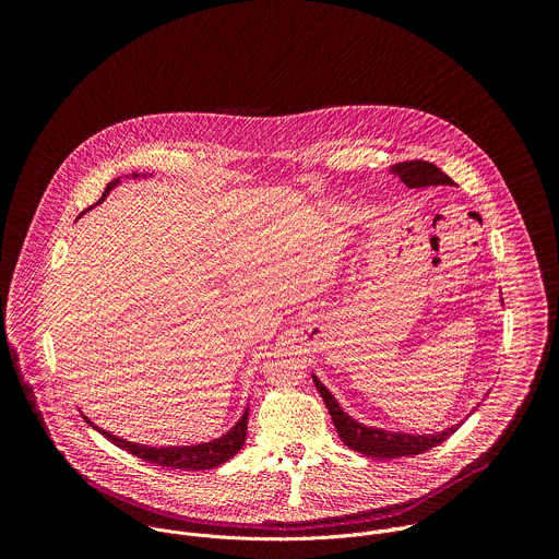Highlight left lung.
<instances>
[{
	"label": "left lung",
	"mask_w": 559,
	"mask_h": 559,
	"mask_svg": "<svg viewBox=\"0 0 559 559\" xmlns=\"http://www.w3.org/2000/svg\"><path fill=\"white\" fill-rule=\"evenodd\" d=\"M391 175H395L401 179L407 188H429V186H453V181L433 164L429 162H405V164H395L391 166ZM313 384L316 389L321 391L323 401L330 409V416L334 420V427L341 436V440L367 455V457H378V460H391V457H405V455H418L425 453L433 447H438L440 442H444L451 433H455L460 429V425H453L444 431H436L429 436H412V433H403V431H384V429H376V427H367L360 425L358 420H354L352 416H347L341 405L336 403V397L332 395V391L318 380L316 376Z\"/></svg>",
	"instance_id": "left-lung-1"
}]
</instances>
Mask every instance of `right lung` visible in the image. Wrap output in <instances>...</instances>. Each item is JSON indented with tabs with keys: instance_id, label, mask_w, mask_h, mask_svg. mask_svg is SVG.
<instances>
[{
	"instance_id": "add662e5",
	"label": "right lung",
	"mask_w": 559,
	"mask_h": 559,
	"mask_svg": "<svg viewBox=\"0 0 559 559\" xmlns=\"http://www.w3.org/2000/svg\"><path fill=\"white\" fill-rule=\"evenodd\" d=\"M130 177H147V175H139V173H132ZM119 183V179L110 181L99 199V203L110 194V190ZM84 416V414H82ZM84 420L97 429L104 438H108L112 444H117L119 449L145 460V462H152L156 466H170V468H179V471H201V468H212V466H218L223 462H227L229 457H234L238 451H241V447L246 444V438H248V409L246 414L241 416V420H238L227 433H223L221 438L216 440H210V442H201V444H186V447H147V444H139V442H130V440H123V438H117L112 436L110 431H104L99 429L97 425H93L86 416Z\"/></svg>"
}]
</instances>
